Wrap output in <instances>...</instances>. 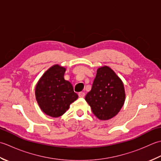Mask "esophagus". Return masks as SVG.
I'll use <instances>...</instances> for the list:
<instances>
[{"label":"esophagus","mask_w":161,"mask_h":161,"mask_svg":"<svg viewBox=\"0 0 161 161\" xmlns=\"http://www.w3.org/2000/svg\"><path fill=\"white\" fill-rule=\"evenodd\" d=\"M78 97L80 98H83L85 97V93L83 92H80L78 93Z\"/></svg>","instance_id":"1"}]
</instances>
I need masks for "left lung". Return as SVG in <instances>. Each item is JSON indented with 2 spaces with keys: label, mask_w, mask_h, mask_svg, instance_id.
I'll list each match as a JSON object with an SVG mask.
<instances>
[{
  "label": "left lung",
  "mask_w": 161,
  "mask_h": 161,
  "mask_svg": "<svg viewBox=\"0 0 161 161\" xmlns=\"http://www.w3.org/2000/svg\"><path fill=\"white\" fill-rule=\"evenodd\" d=\"M125 90L122 79L108 66L97 69L91 90L85 96L92 113L100 120L116 116L124 104Z\"/></svg>",
  "instance_id": "8db88e82"
}]
</instances>
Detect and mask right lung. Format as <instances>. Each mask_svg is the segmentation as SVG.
Listing matches in <instances>:
<instances>
[{
  "instance_id": "add662e5",
  "label": "right lung",
  "mask_w": 161,
  "mask_h": 161,
  "mask_svg": "<svg viewBox=\"0 0 161 161\" xmlns=\"http://www.w3.org/2000/svg\"><path fill=\"white\" fill-rule=\"evenodd\" d=\"M66 69L54 64L44 72L35 87V98L40 109L47 115L58 117L78 99L69 81L64 80Z\"/></svg>"
}]
</instances>
